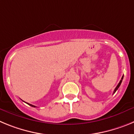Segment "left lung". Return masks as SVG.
Returning <instances> with one entry per match:
<instances>
[{
	"label": "left lung",
	"instance_id": "8db88e82",
	"mask_svg": "<svg viewBox=\"0 0 134 134\" xmlns=\"http://www.w3.org/2000/svg\"><path fill=\"white\" fill-rule=\"evenodd\" d=\"M123 79H124V76H123L122 77H121V80L120 81H119V84H118V86H116V88H115V90H114V91H113V93H115L116 92V91H117V90L118 89V88H119V86H120L121 85V82H122V80H123Z\"/></svg>",
	"mask_w": 134,
	"mask_h": 134
}]
</instances>
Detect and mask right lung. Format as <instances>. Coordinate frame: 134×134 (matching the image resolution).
Returning <instances> with one entry per match:
<instances>
[{"label": "right lung", "instance_id": "obj_1", "mask_svg": "<svg viewBox=\"0 0 134 134\" xmlns=\"http://www.w3.org/2000/svg\"><path fill=\"white\" fill-rule=\"evenodd\" d=\"M27 104H28V105H30V106H31V107H35V106H34V105H31V104H29V103H27Z\"/></svg>", "mask_w": 134, "mask_h": 134}]
</instances>
